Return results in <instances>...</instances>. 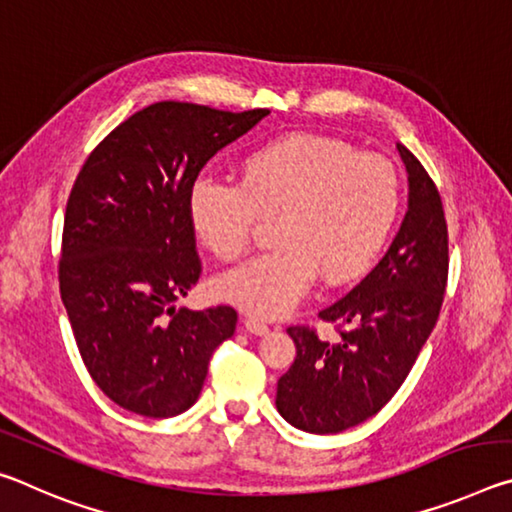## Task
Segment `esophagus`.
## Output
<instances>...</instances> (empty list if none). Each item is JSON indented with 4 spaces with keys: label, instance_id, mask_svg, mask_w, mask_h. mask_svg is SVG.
Listing matches in <instances>:
<instances>
[{
    "label": "esophagus",
    "instance_id": "34e87169",
    "mask_svg": "<svg viewBox=\"0 0 512 512\" xmlns=\"http://www.w3.org/2000/svg\"><path fill=\"white\" fill-rule=\"evenodd\" d=\"M244 325H246V329L250 334H257V336H264V334H268V327L264 320H259V318H255V316H246L244 318Z\"/></svg>",
    "mask_w": 512,
    "mask_h": 512
}]
</instances>
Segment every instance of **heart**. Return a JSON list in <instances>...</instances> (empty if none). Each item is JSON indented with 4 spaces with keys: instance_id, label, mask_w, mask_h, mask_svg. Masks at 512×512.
Instances as JSON below:
<instances>
[{
    "instance_id": "heart-1",
    "label": "heart",
    "mask_w": 512,
    "mask_h": 512,
    "mask_svg": "<svg viewBox=\"0 0 512 512\" xmlns=\"http://www.w3.org/2000/svg\"><path fill=\"white\" fill-rule=\"evenodd\" d=\"M402 205L400 173L348 142L291 133L250 151L232 183L198 173L187 214L205 248L232 262L246 253L257 216L277 212L266 250L216 280L219 296L262 318L296 309L316 275L348 282L375 262Z\"/></svg>"
}]
</instances>
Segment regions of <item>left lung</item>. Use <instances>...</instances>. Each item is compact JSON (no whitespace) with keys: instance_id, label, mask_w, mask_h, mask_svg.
<instances>
[{"instance_id":"obj_1","label":"left lung","mask_w":512,"mask_h":512,"mask_svg":"<svg viewBox=\"0 0 512 512\" xmlns=\"http://www.w3.org/2000/svg\"><path fill=\"white\" fill-rule=\"evenodd\" d=\"M409 171V212L381 262L348 296L320 311L341 339L291 325L296 359L277 379L275 406L293 427L339 433L379 413L404 384L443 307L449 237L443 201L420 160L397 144Z\"/></svg>"}]
</instances>
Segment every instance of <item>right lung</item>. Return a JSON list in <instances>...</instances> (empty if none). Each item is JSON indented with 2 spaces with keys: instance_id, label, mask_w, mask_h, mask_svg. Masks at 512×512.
Returning a JSON list of instances; mask_svg holds the SVG:
<instances>
[{
  "instance_id": "right-lung-1",
  "label": "right lung",
  "mask_w": 512,
  "mask_h": 512,
  "mask_svg": "<svg viewBox=\"0 0 512 512\" xmlns=\"http://www.w3.org/2000/svg\"><path fill=\"white\" fill-rule=\"evenodd\" d=\"M266 115L151 103L103 137L76 176L60 298L85 368L121 409L146 418L187 411L212 352L235 334L228 305L173 307L203 273L187 194L205 162Z\"/></svg>"
}]
</instances>
